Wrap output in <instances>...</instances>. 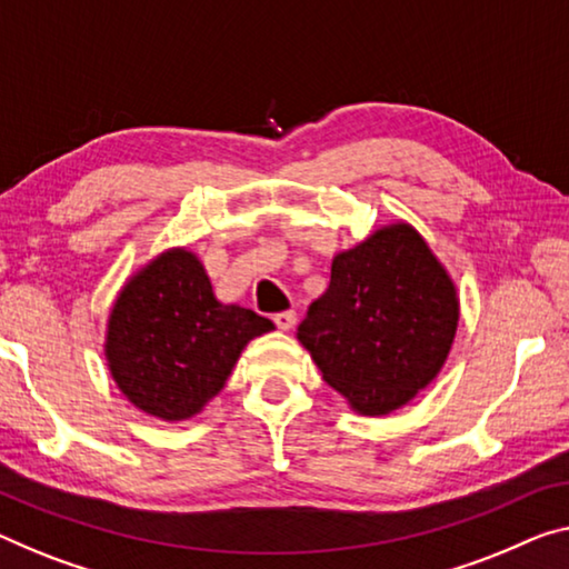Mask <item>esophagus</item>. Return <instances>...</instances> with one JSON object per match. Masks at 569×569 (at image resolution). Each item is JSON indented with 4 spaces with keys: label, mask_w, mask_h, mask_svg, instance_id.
<instances>
[{
    "label": "esophagus",
    "mask_w": 569,
    "mask_h": 569,
    "mask_svg": "<svg viewBox=\"0 0 569 569\" xmlns=\"http://www.w3.org/2000/svg\"><path fill=\"white\" fill-rule=\"evenodd\" d=\"M272 320H274V326H277L279 330H290V328H295V322H297V312H292V310L277 312Z\"/></svg>",
    "instance_id": "1"
}]
</instances>
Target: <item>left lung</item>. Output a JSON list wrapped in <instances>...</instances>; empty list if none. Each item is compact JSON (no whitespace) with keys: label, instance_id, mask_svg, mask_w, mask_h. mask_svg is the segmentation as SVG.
<instances>
[{"label":"left lung","instance_id":"left-lung-1","mask_svg":"<svg viewBox=\"0 0 569 569\" xmlns=\"http://www.w3.org/2000/svg\"><path fill=\"white\" fill-rule=\"evenodd\" d=\"M458 315L445 267L412 226L395 223L333 259L297 340L356 412L381 417L442 369Z\"/></svg>","mask_w":569,"mask_h":569}]
</instances>
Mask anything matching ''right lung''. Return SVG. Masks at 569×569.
Masks as SVG:
<instances>
[{"mask_svg": "<svg viewBox=\"0 0 569 569\" xmlns=\"http://www.w3.org/2000/svg\"><path fill=\"white\" fill-rule=\"evenodd\" d=\"M272 320L216 300L196 254L172 249L137 272L113 302L107 358L142 412L178 422L223 389L243 346Z\"/></svg>", "mask_w": 569, "mask_h": 569, "instance_id": "1", "label": "right lung"}]
</instances>
